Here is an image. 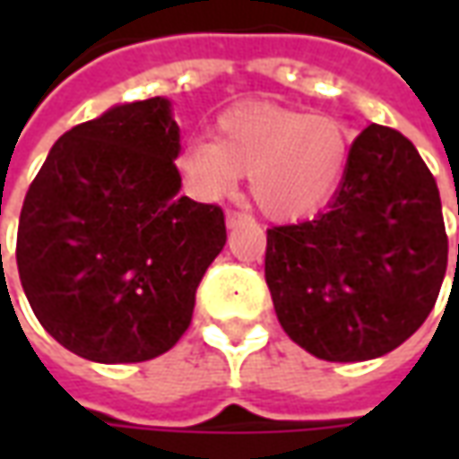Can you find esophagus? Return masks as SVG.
Masks as SVG:
<instances>
[{"mask_svg":"<svg viewBox=\"0 0 459 459\" xmlns=\"http://www.w3.org/2000/svg\"><path fill=\"white\" fill-rule=\"evenodd\" d=\"M243 221H248V216H246L243 211H236V209L226 211V226H229V229H236V226H240Z\"/></svg>","mask_w":459,"mask_h":459,"instance_id":"34e87169","label":"esophagus"}]
</instances>
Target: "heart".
Listing matches in <instances>:
<instances>
[{"label":"heart","instance_id":"1","mask_svg":"<svg viewBox=\"0 0 459 459\" xmlns=\"http://www.w3.org/2000/svg\"><path fill=\"white\" fill-rule=\"evenodd\" d=\"M213 140H189L174 169L194 199L219 201L248 174L250 196L268 219L315 213L342 184L351 160V132L332 115L275 103H243L221 113Z\"/></svg>","mask_w":459,"mask_h":459}]
</instances>
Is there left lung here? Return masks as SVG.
Returning <instances> with one entry per match:
<instances>
[{
  "label": "left lung",
  "mask_w": 459,
  "mask_h": 459,
  "mask_svg": "<svg viewBox=\"0 0 459 459\" xmlns=\"http://www.w3.org/2000/svg\"><path fill=\"white\" fill-rule=\"evenodd\" d=\"M447 270L440 191L413 142L368 125L334 199L273 226L265 282L288 337L325 361L376 359L420 327Z\"/></svg>",
  "instance_id": "obj_1"
}]
</instances>
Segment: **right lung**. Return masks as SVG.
I'll use <instances>...</instances> for the list:
<instances>
[{
  "mask_svg": "<svg viewBox=\"0 0 459 459\" xmlns=\"http://www.w3.org/2000/svg\"><path fill=\"white\" fill-rule=\"evenodd\" d=\"M179 147L167 98L115 105L61 134L26 191L22 288L41 327L88 361L169 351L223 250L221 206L179 196Z\"/></svg>",
  "mask_w": 459,
  "mask_h": 459,
  "instance_id": "1",
  "label": "right lung"
}]
</instances>
